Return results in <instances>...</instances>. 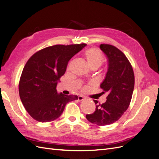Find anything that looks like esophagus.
Returning a JSON list of instances; mask_svg holds the SVG:
<instances>
[{
	"label": "esophagus",
	"mask_w": 159,
	"mask_h": 159,
	"mask_svg": "<svg viewBox=\"0 0 159 159\" xmlns=\"http://www.w3.org/2000/svg\"><path fill=\"white\" fill-rule=\"evenodd\" d=\"M84 99V97H82V96H78V100L79 101V102H81V101H83Z\"/></svg>",
	"instance_id": "obj_1"
}]
</instances>
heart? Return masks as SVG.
<instances>
[{
    "mask_svg": "<svg viewBox=\"0 0 159 159\" xmlns=\"http://www.w3.org/2000/svg\"><path fill=\"white\" fill-rule=\"evenodd\" d=\"M84 56L88 66L91 68L93 66L99 67L103 62V56L98 49L91 48L86 50Z\"/></svg>",
    "mask_w": 159,
    "mask_h": 159,
    "instance_id": "obj_1",
    "label": "heart"
}]
</instances>
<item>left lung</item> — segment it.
I'll return each mask as SVG.
<instances>
[{
  "mask_svg": "<svg viewBox=\"0 0 159 159\" xmlns=\"http://www.w3.org/2000/svg\"><path fill=\"white\" fill-rule=\"evenodd\" d=\"M100 49L108 60V69L100 87L102 93H107L104 103L96 105L92 114L86 115L88 121L99 126L117 121L128 109L132 98L134 85L133 68L123 53L116 47L101 44ZM95 104L98 102L94 100Z\"/></svg>",
  "mask_w": 159,
  "mask_h": 159,
  "instance_id": "8db88e82",
  "label": "left lung"
}]
</instances>
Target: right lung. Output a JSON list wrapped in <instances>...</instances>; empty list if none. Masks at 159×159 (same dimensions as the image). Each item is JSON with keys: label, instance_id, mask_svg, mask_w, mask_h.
<instances>
[{"label": "right lung", "instance_id": "obj_1", "mask_svg": "<svg viewBox=\"0 0 159 159\" xmlns=\"http://www.w3.org/2000/svg\"><path fill=\"white\" fill-rule=\"evenodd\" d=\"M86 46L55 45L37 52L28 60L19 82V95L30 116L41 123L61 116L66 105L77 95L57 93L56 86L70 60Z\"/></svg>", "mask_w": 159, "mask_h": 159}]
</instances>
